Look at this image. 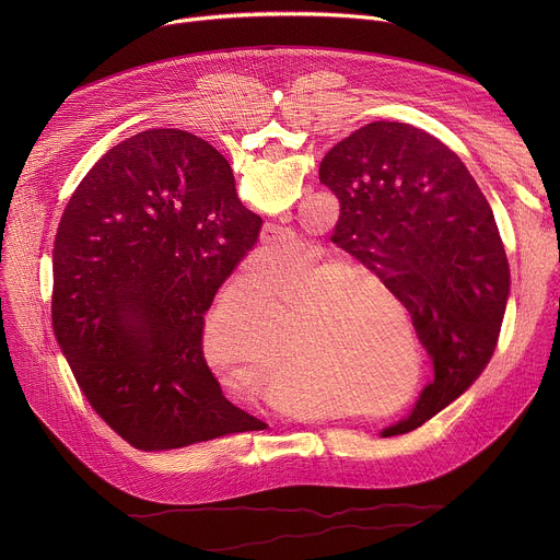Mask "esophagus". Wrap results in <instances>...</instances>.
Returning <instances> with one entry per match:
<instances>
[{
  "mask_svg": "<svg viewBox=\"0 0 560 560\" xmlns=\"http://www.w3.org/2000/svg\"><path fill=\"white\" fill-rule=\"evenodd\" d=\"M281 238H285V236H281V230L279 228H275V225H266L264 228V234H261V244L264 246H268V248H272V246H277Z\"/></svg>",
  "mask_w": 560,
  "mask_h": 560,
  "instance_id": "obj_1",
  "label": "esophagus"
}]
</instances>
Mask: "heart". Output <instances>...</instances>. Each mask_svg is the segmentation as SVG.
<instances>
[{"instance_id": "obj_1", "label": "heart", "mask_w": 560, "mask_h": 560, "mask_svg": "<svg viewBox=\"0 0 560 560\" xmlns=\"http://www.w3.org/2000/svg\"><path fill=\"white\" fill-rule=\"evenodd\" d=\"M348 277V268H337L326 250L305 244L296 246L288 259L255 266L242 281V294L259 299L270 312L290 303L294 346L270 322L266 350L261 326H253L234 303L223 301L206 324L208 359L242 392L264 394L275 381L285 392H303L314 376L296 357V348L316 363L312 368L322 370L332 387L346 389L352 357L348 290H343Z\"/></svg>"}]
</instances>
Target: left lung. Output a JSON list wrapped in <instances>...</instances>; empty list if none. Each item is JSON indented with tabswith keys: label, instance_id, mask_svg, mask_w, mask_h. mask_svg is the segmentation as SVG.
<instances>
[{
	"label": "left lung",
	"instance_id": "left-lung-1",
	"mask_svg": "<svg viewBox=\"0 0 560 560\" xmlns=\"http://www.w3.org/2000/svg\"><path fill=\"white\" fill-rule=\"evenodd\" d=\"M318 182L341 206L332 244L372 270L412 314L434 378L408 434L445 410L488 368L510 299L494 212L454 150L401 121H372L339 141Z\"/></svg>",
	"mask_w": 560,
	"mask_h": 560
}]
</instances>
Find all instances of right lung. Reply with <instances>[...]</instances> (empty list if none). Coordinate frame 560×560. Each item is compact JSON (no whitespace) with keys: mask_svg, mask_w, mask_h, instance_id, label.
<instances>
[{"mask_svg":"<svg viewBox=\"0 0 560 560\" xmlns=\"http://www.w3.org/2000/svg\"><path fill=\"white\" fill-rule=\"evenodd\" d=\"M259 230L225 156L177 128L117 143L72 192L52 246V332L135 450L268 428L228 401L203 357V316Z\"/></svg>","mask_w":560,"mask_h":560,"instance_id":"right-lung-1","label":"right lung"}]
</instances>
